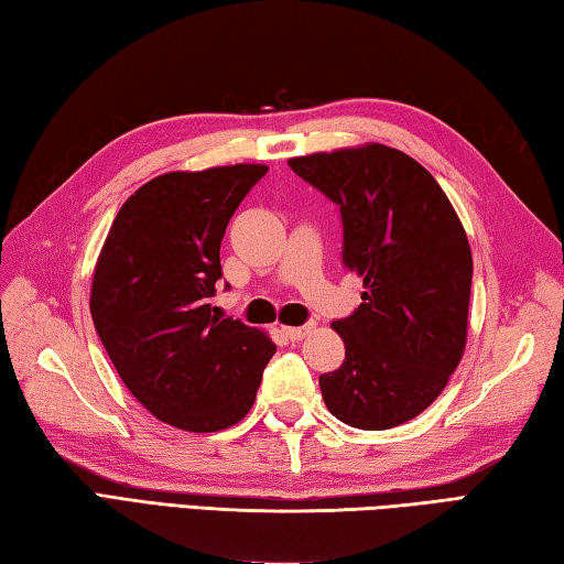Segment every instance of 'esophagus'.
Returning <instances> with one entry per match:
<instances>
[{"label": "esophagus", "mask_w": 564, "mask_h": 564, "mask_svg": "<svg viewBox=\"0 0 564 564\" xmlns=\"http://www.w3.org/2000/svg\"><path fill=\"white\" fill-rule=\"evenodd\" d=\"M282 332L288 334L292 341H300V339L307 337V334L314 332V324H304V327H282Z\"/></svg>", "instance_id": "esophagus-1"}]
</instances>
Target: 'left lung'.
I'll return each mask as SVG.
<instances>
[{
	"label": "left lung",
	"mask_w": 564,
	"mask_h": 564,
	"mask_svg": "<svg viewBox=\"0 0 564 564\" xmlns=\"http://www.w3.org/2000/svg\"><path fill=\"white\" fill-rule=\"evenodd\" d=\"M290 167L339 205L341 260L367 290L332 324L347 359L319 377L322 399L347 426H401L441 397L466 349V230L436 177L397 148H339L290 158Z\"/></svg>",
	"instance_id": "1"
}]
</instances>
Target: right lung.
Returning <instances> with one entry per match:
<instances>
[{"label":"right lung","instance_id":"1","mask_svg":"<svg viewBox=\"0 0 564 564\" xmlns=\"http://www.w3.org/2000/svg\"><path fill=\"white\" fill-rule=\"evenodd\" d=\"M264 173L237 163L158 175L123 203L98 254V337L128 391L175 429L213 433L242 421L276 351L264 332L210 304L225 227Z\"/></svg>","mask_w":564,"mask_h":564}]
</instances>
